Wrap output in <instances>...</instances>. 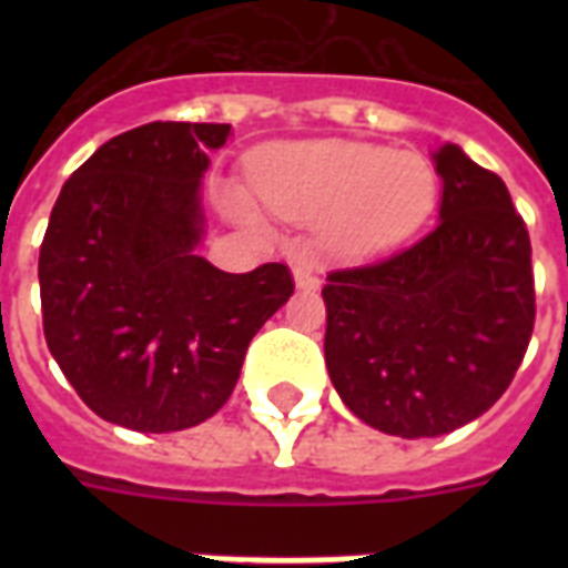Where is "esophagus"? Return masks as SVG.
<instances>
[{
    "label": "esophagus",
    "instance_id": "obj_1",
    "mask_svg": "<svg viewBox=\"0 0 568 568\" xmlns=\"http://www.w3.org/2000/svg\"><path fill=\"white\" fill-rule=\"evenodd\" d=\"M294 283H297V288H318L321 274L310 265H297L294 267Z\"/></svg>",
    "mask_w": 568,
    "mask_h": 568
}]
</instances>
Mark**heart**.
<instances>
[{"mask_svg":"<svg viewBox=\"0 0 568 568\" xmlns=\"http://www.w3.org/2000/svg\"><path fill=\"white\" fill-rule=\"evenodd\" d=\"M265 203L285 217L327 221L338 250L365 256L413 235L436 203V173L418 153L315 141L280 146L253 164Z\"/></svg>","mask_w":568,"mask_h":568,"instance_id":"1","label":"heart"}]
</instances>
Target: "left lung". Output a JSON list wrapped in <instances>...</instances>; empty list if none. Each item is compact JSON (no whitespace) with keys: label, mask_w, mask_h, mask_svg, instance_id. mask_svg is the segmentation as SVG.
<instances>
[{"label":"left lung","mask_w":568,"mask_h":568,"mask_svg":"<svg viewBox=\"0 0 568 568\" xmlns=\"http://www.w3.org/2000/svg\"><path fill=\"white\" fill-rule=\"evenodd\" d=\"M439 223L374 265L329 271L324 359L356 418L400 439L475 422L528 351L530 239L501 176L457 144L433 155Z\"/></svg>","instance_id":"8db88e82"}]
</instances>
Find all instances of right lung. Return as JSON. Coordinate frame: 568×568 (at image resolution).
<instances>
[{
	"mask_svg": "<svg viewBox=\"0 0 568 568\" xmlns=\"http://www.w3.org/2000/svg\"><path fill=\"white\" fill-rule=\"evenodd\" d=\"M230 123H146L64 182L40 244L43 336L84 404L111 424L173 433L212 418L250 338L294 292L267 262L226 274L196 256L205 150Z\"/></svg>",
	"mask_w": 568,
	"mask_h": 568,
	"instance_id": "add662e5",
	"label": "right lung"
}]
</instances>
